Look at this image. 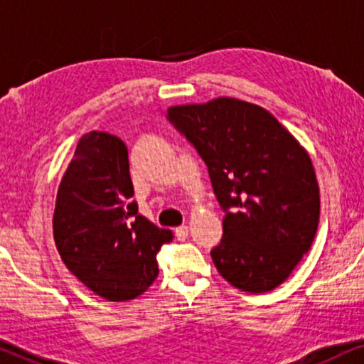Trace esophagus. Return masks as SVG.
Masks as SVG:
<instances>
[{"mask_svg": "<svg viewBox=\"0 0 364 364\" xmlns=\"http://www.w3.org/2000/svg\"><path fill=\"white\" fill-rule=\"evenodd\" d=\"M174 235H176L178 240H186V237H188V225H179V228L174 229Z\"/></svg>", "mask_w": 364, "mask_h": 364, "instance_id": "1", "label": "esophagus"}]
</instances>
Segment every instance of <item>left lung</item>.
<instances>
[{
    "label": "left lung",
    "instance_id": "left-lung-1",
    "mask_svg": "<svg viewBox=\"0 0 364 364\" xmlns=\"http://www.w3.org/2000/svg\"><path fill=\"white\" fill-rule=\"evenodd\" d=\"M168 119L203 159L225 212L223 240L210 252L219 274L246 292L281 286L318 228L306 150L269 111L232 97L169 107Z\"/></svg>",
    "mask_w": 364,
    "mask_h": 364
}]
</instances>
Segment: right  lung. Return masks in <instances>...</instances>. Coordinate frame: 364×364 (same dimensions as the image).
Wrapping results in <instances>:
<instances>
[{"mask_svg": "<svg viewBox=\"0 0 364 364\" xmlns=\"http://www.w3.org/2000/svg\"><path fill=\"white\" fill-rule=\"evenodd\" d=\"M128 149L106 132L85 133L61 179L53 232L61 260L107 301H128L152 286L157 253L173 241L132 198Z\"/></svg>", "mask_w": 364, "mask_h": 364, "instance_id": "right-lung-1", "label": "right lung"}]
</instances>
